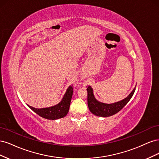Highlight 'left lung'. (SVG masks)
<instances>
[{
	"instance_id": "left-lung-1",
	"label": "left lung",
	"mask_w": 159,
	"mask_h": 159,
	"mask_svg": "<svg viewBox=\"0 0 159 159\" xmlns=\"http://www.w3.org/2000/svg\"><path fill=\"white\" fill-rule=\"evenodd\" d=\"M135 88L136 87H134L127 97L123 100L113 103H105L100 102L95 99L93 94V88L91 86H88L87 91L88 105L89 109L91 113L96 115V116L102 117L111 116V115L118 113L119 111H121L125 107V105H126L133 95L134 91H135Z\"/></svg>"
}]
</instances>
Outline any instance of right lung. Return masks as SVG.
I'll return each instance as SVG.
<instances>
[{
    "mask_svg": "<svg viewBox=\"0 0 159 159\" xmlns=\"http://www.w3.org/2000/svg\"><path fill=\"white\" fill-rule=\"evenodd\" d=\"M73 95V88L71 85H70L66 90V92L64 94L63 98L61 102L54 106L37 109L33 107H29L33 111H34L36 114L40 115V117L50 119V120H56L60 118L64 117L68 114L69 111V109L70 106V102Z\"/></svg>",
    "mask_w": 159,
    "mask_h": 159,
    "instance_id": "right-lung-1",
    "label": "right lung"
}]
</instances>
